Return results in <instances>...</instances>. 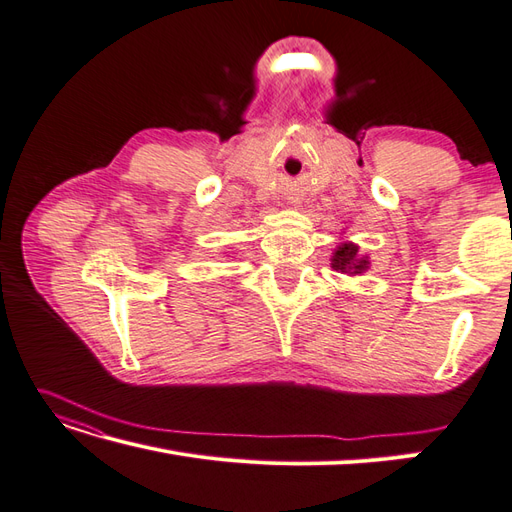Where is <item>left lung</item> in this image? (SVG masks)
Returning a JSON list of instances; mask_svg holds the SVG:
<instances>
[{
    "mask_svg": "<svg viewBox=\"0 0 512 512\" xmlns=\"http://www.w3.org/2000/svg\"><path fill=\"white\" fill-rule=\"evenodd\" d=\"M331 268L348 274V277H361L370 270V257L359 253V246L350 240L339 242L331 255Z\"/></svg>",
    "mask_w": 512,
    "mask_h": 512,
    "instance_id": "left-lung-1",
    "label": "left lung"
}]
</instances>
